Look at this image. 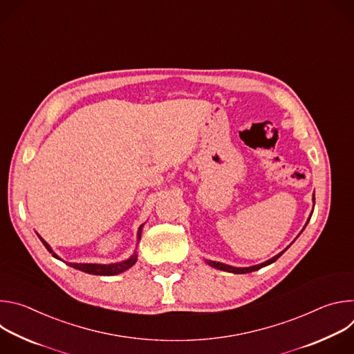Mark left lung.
Here are the masks:
<instances>
[{
	"label": "left lung",
	"instance_id": "left-lung-1",
	"mask_svg": "<svg viewBox=\"0 0 354 354\" xmlns=\"http://www.w3.org/2000/svg\"><path fill=\"white\" fill-rule=\"evenodd\" d=\"M313 203H314V206H315V193L313 194ZM313 212H314V209H313ZM311 216H313V213H311ZM311 216H310V218L307 220V223H306V225H304V228L301 230V232L306 230V227H307V224L310 223V220H311ZM299 232V234H301ZM299 234H298V236H299ZM297 236V238H298ZM295 238V239H297ZM294 239V241H295ZM292 241V242H294ZM291 242V243H292ZM291 243L286 248V249H283L280 254H277L276 257H273V258H270L269 261H266V262H263V263H259V265H255V266H249V268H236V266H231V265H225V263H223V262H216V261H209V259H205V262L209 265V266H212V268H214V269H217V270H224V272H228V273H235V274H245V273H250V272H255V270H259V269H262V268H265V266H269V265H272L273 262H276L284 252L291 246Z\"/></svg>",
	"mask_w": 354,
	"mask_h": 354
}]
</instances>
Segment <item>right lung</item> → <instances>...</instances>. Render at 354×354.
<instances>
[{"label": "right lung", "instance_id": "add662e5", "mask_svg": "<svg viewBox=\"0 0 354 354\" xmlns=\"http://www.w3.org/2000/svg\"><path fill=\"white\" fill-rule=\"evenodd\" d=\"M145 224V223H144ZM144 224H141L138 227V231H137V245H136V249L138 246V242L141 239V232H142V227ZM37 234V232H36ZM37 236L40 238V241L43 242V245L46 246V249L50 252V254H53V257L59 261H62V258L59 255H56L52 246H50L39 234ZM64 262V261H63ZM137 262V250H134V254L126 259V261H122V262H115V263H109V265H102V263H71V262H66L68 266L77 269V270H81L84 273H89V274H97V276H115V274H119V273H123L126 272L127 269H130L134 263Z\"/></svg>", "mask_w": 354, "mask_h": 354}]
</instances>
